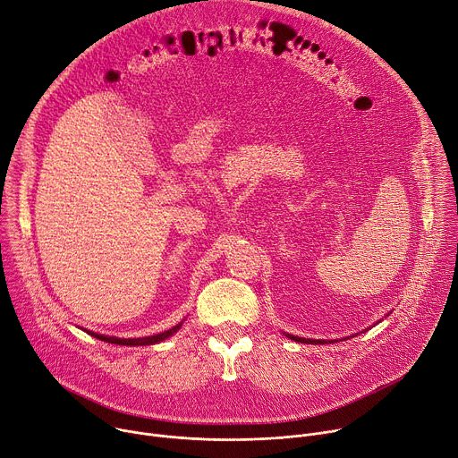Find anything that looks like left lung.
<instances>
[{
    "label": "left lung",
    "mask_w": 458,
    "mask_h": 458,
    "mask_svg": "<svg viewBox=\"0 0 458 458\" xmlns=\"http://www.w3.org/2000/svg\"><path fill=\"white\" fill-rule=\"evenodd\" d=\"M289 339L296 341V343H306V344H324V341H311V339H301V337H294V335H287Z\"/></svg>",
    "instance_id": "1"
}]
</instances>
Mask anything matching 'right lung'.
I'll return each instance as SVG.
<instances>
[{"label":"right lung","mask_w":458,"mask_h":458,"mask_svg":"<svg viewBox=\"0 0 458 458\" xmlns=\"http://www.w3.org/2000/svg\"><path fill=\"white\" fill-rule=\"evenodd\" d=\"M180 329V324H176L174 327L164 331V333H158V335H152V337H141V339H117V337H106V335H98V333H91L88 331L91 337H98L99 341H105V343H110V344H121V346H148V344H157V343H162L165 341L167 337H171L173 333H176Z\"/></svg>","instance_id":"add662e5"}]
</instances>
